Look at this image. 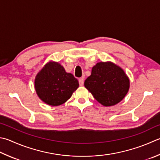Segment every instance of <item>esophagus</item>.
<instances>
[{"label": "esophagus", "instance_id": "34e87169", "mask_svg": "<svg viewBox=\"0 0 160 160\" xmlns=\"http://www.w3.org/2000/svg\"><path fill=\"white\" fill-rule=\"evenodd\" d=\"M79 85L80 86H83V83H84V80H83V78H81L79 80Z\"/></svg>", "mask_w": 160, "mask_h": 160}]
</instances>
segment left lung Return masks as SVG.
Here are the masks:
<instances>
[{"instance_id":"8db88e82","label":"left lung","mask_w":160,"mask_h":160,"mask_svg":"<svg viewBox=\"0 0 160 160\" xmlns=\"http://www.w3.org/2000/svg\"><path fill=\"white\" fill-rule=\"evenodd\" d=\"M84 86L104 107L116 105L127 95L129 80L121 68L111 62H98Z\"/></svg>"}]
</instances>
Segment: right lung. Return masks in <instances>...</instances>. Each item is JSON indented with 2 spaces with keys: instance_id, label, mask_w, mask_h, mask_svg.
Here are the masks:
<instances>
[{
  "instance_id": "obj_1",
  "label": "right lung",
  "mask_w": 160,
  "mask_h": 160,
  "mask_svg": "<svg viewBox=\"0 0 160 160\" xmlns=\"http://www.w3.org/2000/svg\"><path fill=\"white\" fill-rule=\"evenodd\" d=\"M79 87L73 74L67 73L57 62L50 61L36 75L35 88L42 100L51 106H59L71 98Z\"/></svg>"
}]
</instances>
